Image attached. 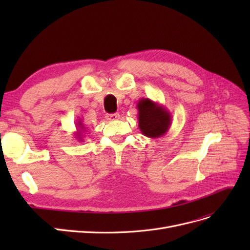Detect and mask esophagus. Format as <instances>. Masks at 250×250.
<instances>
[{
	"label": "esophagus",
	"instance_id": "34e87169",
	"mask_svg": "<svg viewBox=\"0 0 250 250\" xmlns=\"http://www.w3.org/2000/svg\"><path fill=\"white\" fill-rule=\"evenodd\" d=\"M120 118V115L119 113H108V115H106V119L108 121H116Z\"/></svg>",
	"mask_w": 250,
	"mask_h": 250
}]
</instances>
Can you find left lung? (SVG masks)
<instances>
[{"instance_id":"obj_1","label":"left lung","mask_w":250,"mask_h":250,"mask_svg":"<svg viewBox=\"0 0 250 250\" xmlns=\"http://www.w3.org/2000/svg\"><path fill=\"white\" fill-rule=\"evenodd\" d=\"M139 128L143 135L157 139L168 132L172 124L169 110L149 98H142L137 104Z\"/></svg>"}]
</instances>
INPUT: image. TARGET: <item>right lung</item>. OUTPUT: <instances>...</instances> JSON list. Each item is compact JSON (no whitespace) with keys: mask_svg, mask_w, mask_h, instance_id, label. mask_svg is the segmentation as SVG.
Listing matches in <instances>:
<instances>
[{"mask_svg":"<svg viewBox=\"0 0 250 250\" xmlns=\"http://www.w3.org/2000/svg\"><path fill=\"white\" fill-rule=\"evenodd\" d=\"M76 126H77V131L74 133V135H75V138H77V140L78 141H80V142H83L82 140H83V133L84 132H86L85 130H86V128H85V126H84V124L82 123V121L79 119L78 120V122L76 123Z\"/></svg>","mask_w":250,"mask_h":250,"instance_id":"obj_1","label":"right lung"}]
</instances>
